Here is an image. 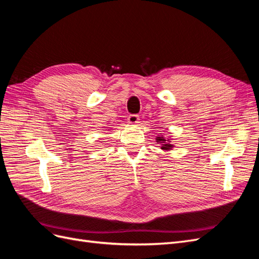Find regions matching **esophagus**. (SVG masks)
Segmentation results:
<instances>
[{
  "label": "esophagus",
  "mask_w": 259,
  "mask_h": 259,
  "mask_svg": "<svg viewBox=\"0 0 259 259\" xmlns=\"http://www.w3.org/2000/svg\"><path fill=\"white\" fill-rule=\"evenodd\" d=\"M127 121H128L130 124H133V125L137 124L138 121H139V115H137V114H131L127 117Z\"/></svg>",
  "instance_id": "34e87169"
}]
</instances>
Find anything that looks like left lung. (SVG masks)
Listing matches in <instances>:
<instances>
[{
  "label": "left lung",
  "mask_w": 259,
  "mask_h": 259,
  "mask_svg": "<svg viewBox=\"0 0 259 259\" xmlns=\"http://www.w3.org/2000/svg\"><path fill=\"white\" fill-rule=\"evenodd\" d=\"M169 140L170 139H166L165 137H163V136L156 137V143H160L162 145L161 149H163V150H171V148L174 147L173 145L170 144Z\"/></svg>",
  "instance_id": "obj_1"
}]
</instances>
